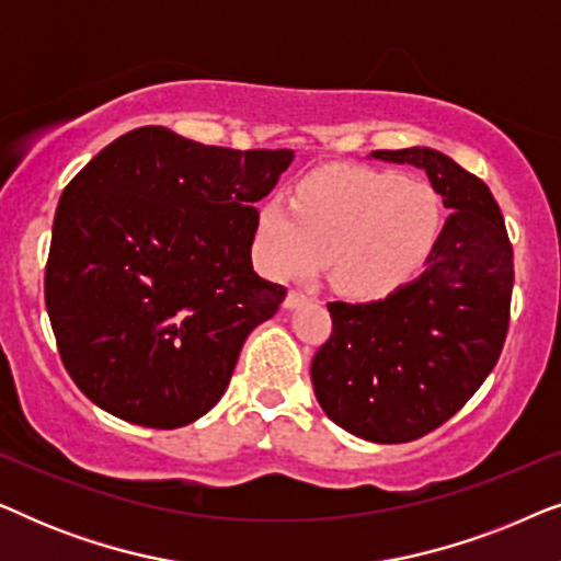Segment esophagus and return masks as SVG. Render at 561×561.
<instances>
[{"label": "esophagus", "instance_id": "esophagus-1", "mask_svg": "<svg viewBox=\"0 0 561 561\" xmlns=\"http://www.w3.org/2000/svg\"><path fill=\"white\" fill-rule=\"evenodd\" d=\"M306 301H309V296H306L304 290H288V296H286V301H283V306H286V309H296V306H301Z\"/></svg>", "mask_w": 561, "mask_h": 561}]
</instances>
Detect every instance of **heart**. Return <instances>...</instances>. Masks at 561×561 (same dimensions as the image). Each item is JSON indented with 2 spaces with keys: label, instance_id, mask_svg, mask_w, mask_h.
I'll list each match as a JSON object with an SVG mask.
<instances>
[{
  "label": "heart",
  "instance_id": "heart-1",
  "mask_svg": "<svg viewBox=\"0 0 561 561\" xmlns=\"http://www.w3.org/2000/svg\"><path fill=\"white\" fill-rule=\"evenodd\" d=\"M442 232V198L424 181L382 168L340 165L296 188L294 206L271 198L257 211V252L275 278H306L329 263L352 298H386L411 283Z\"/></svg>",
  "mask_w": 561,
  "mask_h": 561
}]
</instances>
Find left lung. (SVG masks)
I'll list each match as a JSON object with an SVG mask.
<instances>
[{"label": "left lung", "mask_w": 561, "mask_h": 561, "mask_svg": "<svg viewBox=\"0 0 561 561\" xmlns=\"http://www.w3.org/2000/svg\"><path fill=\"white\" fill-rule=\"evenodd\" d=\"M373 158L426 171L451 214L416 280L382 301L329 304L332 336L311 359V382L344 432L401 444L455 416L495 367L508 334L513 248L490 188L444 152Z\"/></svg>", "instance_id": "obj_1"}]
</instances>
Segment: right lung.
<instances>
[{"mask_svg": "<svg viewBox=\"0 0 561 561\" xmlns=\"http://www.w3.org/2000/svg\"><path fill=\"white\" fill-rule=\"evenodd\" d=\"M294 150L202 145L165 127L122 135L60 194L45 306L91 403L179 428L214 409L248 334L286 288L252 271L260 198Z\"/></svg>", "mask_w": 561, "mask_h": 561, "instance_id": "1", "label": "right lung"}]
</instances>
